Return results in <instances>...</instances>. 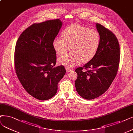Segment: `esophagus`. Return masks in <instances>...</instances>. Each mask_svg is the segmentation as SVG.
Instances as JSON below:
<instances>
[{
    "instance_id": "esophagus-1",
    "label": "esophagus",
    "mask_w": 133,
    "mask_h": 133,
    "mask_svg": "<svg viewBox=\"0 0 133 133\" xmlns=\"http://www.w3.org/2000/svg\"><path fill=\"white\" fill-rule=\"evenodd\" d=\"M72 70H71V69H69V68H66V71L67 72H71Z\"/></svg>"
}]
</instances>
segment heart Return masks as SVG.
I'll list each match as a JSON object with an SVG mask.
<instances>
[{"mask_svg":"<svg viewBox=\"0 0 133 133\" xmlns=\"http://www.w3.org/2000/svg\"><path fill=\"white\" fill-rule=\"evenodd\" d=\"M62 38L53 41L54 49L58 56H63L69 50L71 53L58 59V63L72 68L82 62L91 61L99 50L101 38L99 33L87 26L74 24L67 26L61 34Z\"/></svg>","mask_w":133,"mask_h":133,"instance_id":"b5f03b06","label":"heart"}]
</instances>
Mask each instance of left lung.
Wrapping results in <instances>:
<instances>
[{"mask_svg": "<svg viewBox=\"0 0 133 133\" xmlns=\"http://www.w3.org/2000/svg\"><path fill=\"white\" fill-rule=\"evenodd\" d=\"M95 26L101 38L99 50L91 61L75 70L77 74L76 91L87 100L98 98L107 91L116 76L119 63V46L116 36L102 25L96 23ZM88 68L90 70H83Z\"/></svg>", "mask_w": 133, "mask_h": 133, "instance_id": "left-lung-1", "label": "left lung"}]
</instances>
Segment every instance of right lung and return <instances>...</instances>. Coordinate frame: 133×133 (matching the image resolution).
<instances>
[{"instance_id":"obj_1","label":"right lung","mask_w":133,"mask_h":133,"mask_svg":"<svg viewBox=\"0 0 133 133\" xmlns=\"http://www.w3.org/2000/svg\"><path fill=\"white\" fill-rule=\"evenodd\" d=\"M62 25L59 19L34 24L21 34L16 45L17 76L25 91L37 99L54 97L65 74L64 66L55 67L56 54L52 45Z\"/></svg>"}]
</instances>
